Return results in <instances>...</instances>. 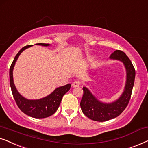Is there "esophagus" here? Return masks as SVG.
I'll list each match as a JSON object with an SVG mask.
<instances>
[{
  "mask_svg": "<svg viewBox=\"0 0 148 148\" xmlns=\"http://www.w3.org/2000/svg\"><path fill=\"white\" fill-rule=\"evenodd\" d=\"M80 82L79 80H75V81H74L72 82V86H74V87H77V86H79L80 85Z\"/></svg>",
  "mask_w": 148,
  "mask_h": 148,
  "instance_id": "obj_1",
  "label": "esophagus"
}]
</instances>
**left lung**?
Returning <instances> with one entry per match:
<instances>
[{
	"mask_svg": "<svg viewBox=\"0 0 148 148\" xmlns=\"http://www.w3.org/2000/svg\"><path fill=\"white\" fill-rule=\"evenodd\" d=\"M110 58L123 62L127 70V82L121 97L112 103H103L98 101L86 87H83L80 107L82 112L88 119L95 121L104 122L119 116L129 104L135 78V70L131 60L123 51L116 50Z\"/></svg>",
	"mask_w": 148,
	"mask_h": 148,
	"instance_id": "obj_1",
	"label": "left lung"
}]
</instances>
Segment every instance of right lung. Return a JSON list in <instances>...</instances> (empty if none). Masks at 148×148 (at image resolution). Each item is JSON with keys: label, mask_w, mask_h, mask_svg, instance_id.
I'll return each instance as SVG.
<instances>
[{"label": "right lung", "mask_w": 148, "mask_h": 148, "mask_svg": "<svg viewBox=\"0 0 148 148\" xmlns=\"http://www.w3.org/2000/svg\"><path fill=\"white\" fill-rule=\"evenodd\" d=\"M36 45L46 47L49 45V44H45V43H38ZM31 46L32 45H27L23 47L15 56L9 69L10 86L15 101L21 112L35 119H44L53 115L57 111L60 106L63 96L70 89L71 84H68L65 86L57 88L52 93L40 99L29 100L22 97L17 90L13 82V70L15 62L21 53L25 49Z\"/></svg>", "instance_id": "1"}]
</instances>
